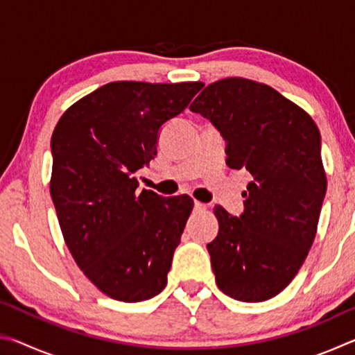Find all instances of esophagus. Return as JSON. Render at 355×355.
I'll return each mask as SVG.
<instances>
[{"label": "esophagus", "mask_w": 355, "mask_h": 355, "mask_svg": "<svg viewBox=\"0 0 355 355\" xmlns=\"http://www.w3.org/2000/svg\"><path fill=\"white\" fill-rule=\"evenodd\" d=\"M205 208H207L205 203L194 200V209H196V211H203V209H205Z\"/></svg>", "instance_id": "34e87169"}]
</instances>
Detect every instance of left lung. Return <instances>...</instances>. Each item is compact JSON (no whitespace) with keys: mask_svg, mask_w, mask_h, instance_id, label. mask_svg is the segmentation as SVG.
Here are the masks:
<instances>
[{"mask_svg":"<svg viewBox=\"0 0 355 355\" xmlns=\"http://www.w3.org/2000/svg\"><path fill=\"white\" fill-rule=\"evenodd\" d=\"M189 110L224 137L227 166L252 175L239 218L214 207L219 232L207 249L216 284L263 302L285 290L313 244L327 189L320 130L302 107L245 78L209 84Z\"/></svg>","mask_w":355,"mask_h":355,"instance_id":"obj_1","label":"left lung"}]
</instances>
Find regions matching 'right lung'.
<instances>
[{
  "mask_svg": "<svg viewBox=\"0 0 355 355\" xmlns=\"http://www.w3.org/2000/svg\"><path fill=\"white\" fill-rule=\"evenodd\" d=\"M202 83L116 81L71 105L51 136L50 194L65 244L86 277L122 302L164 290L194 207L191 197L137 191L163 125Z\"/></svg>",
  "mask_w": 355,
  "mask_h": 355,
  "instance_id": "1",
  "label": "right lung"
}]
</instances>
